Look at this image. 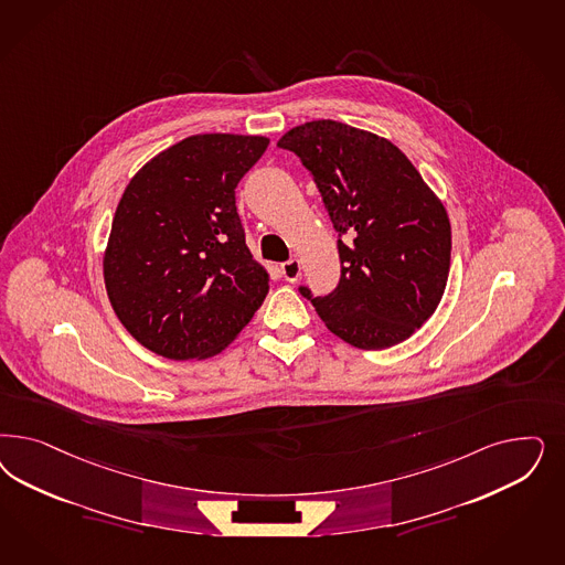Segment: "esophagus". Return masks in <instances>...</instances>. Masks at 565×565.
<instances>
[{
  "instance_id": "34e87169",
  "label": "esophagus",
  "mask_w": 565,
  "mask_h": 565,
  "mask_svg": "<svg viewBox=\"0 0 565 565\" xmlns=\"http://www.w3.org/2000/svg\"><path fill=\"white\" fill-rule=\"evenodd\" d=\"M280 273L285 276V280H289V282L299 280V276H301V264H299V259H289V262L280 264Z\"/></svg>"
}]
</instances>
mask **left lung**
<instances>
[{
	"instance_id": "left-lung-1",
	"label": "left lung",
	"mask_w": 565,
	"mask_h": 565,
	"mask_svg": "<svg viewBox=\"0 0 565 565\" xmlns=\"http://www.w3.org/2000/svg\"><path fill=\"white\" fill-rule=\"evenodd\" d=\"M278 147L310 170L341 235L339 287L301 295L349 345L379 351L409 339L447 287L451 224L443 201L399 147L370 130L311 120Z\"/></svg>"
}]
</instances>
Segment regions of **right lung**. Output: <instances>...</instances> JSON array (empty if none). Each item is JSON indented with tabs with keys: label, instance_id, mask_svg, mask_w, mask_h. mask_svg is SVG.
Returning <instances> with one entry per match:
<instances>
[{
	"label": "right lung",
	"instance_id": "1",
	"mask_svg": "<svg viewBox=\"0 0 565 565\" xmlns=\"http://www.w3.org/2000/svg\"><path fill=\"white\" fill-rule=\"evenodd\" d=\"M270 143L262 135H193L127 184L104 252L109 303L128 332L168 360H207L233 343L268 295L235 189Z\"/></svg>",
	"mask_w": 565,
	"mask_h": 565
}]
</instances>
